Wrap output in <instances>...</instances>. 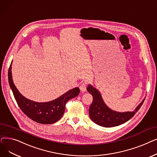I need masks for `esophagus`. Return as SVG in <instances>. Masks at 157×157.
<instances>
[{
  "label": "esophagus",
  "mask_w": 157,
  "mask_h": 157,
  "mask_svg": "<svg viewBox=\"0 0 157 157\" xmlns=\"http://www.w3.org/2000/svg\"><path fill=\"white\" fill-rule=\"evenodd\" d=\"M86 84H87V83H86V82L82 83V84H80V87H79V88H80V91H81L82 92V93H84V92L86 91Z\"/></svg>",
  "instance_id": "obj_1"
}]
</instances>
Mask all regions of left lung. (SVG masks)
I'll use <instances>...</instances> for the list:
<instances>
[{"label":"left lung","instance_id":"left-lung-1","mask_svg":"<svg viewBox=\"0 0 157 157\" xmlns=\"http://www.w3.org/2000/svg\"><path fill=\"white\" fill-rule=\"evenodd\" d=\"M87 90L93 98L89 109L91 119L96 124L106 128L120 125L130 120L140 108L145 100L142 101L133 111L120 113L110 109L104 102L99 91L93 86L89 84Z\"/></svg>","mask_w":157,"mask_h":157}]
</instances>
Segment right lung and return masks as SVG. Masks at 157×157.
<instances>
[{"label":"right lung","mask_w":157,"mask_h":157,"mask_svg":"<svg viewBox=\"0 0 157 157\" xmlns=\"http://www.w3.org/2000/svg\"><path fill=\"white\" fill-rule=\"evenodd\" d=\"M12 62L8 71L9 84L22 112L32 120L41 124H52L59 121L64 114L66 103L78 95L79 88H73L57 99L48 102H37L27 99L18 91L13 83L11 74Z\"/></svg>","instance_id":"right-lung-1"}]
</instances>
